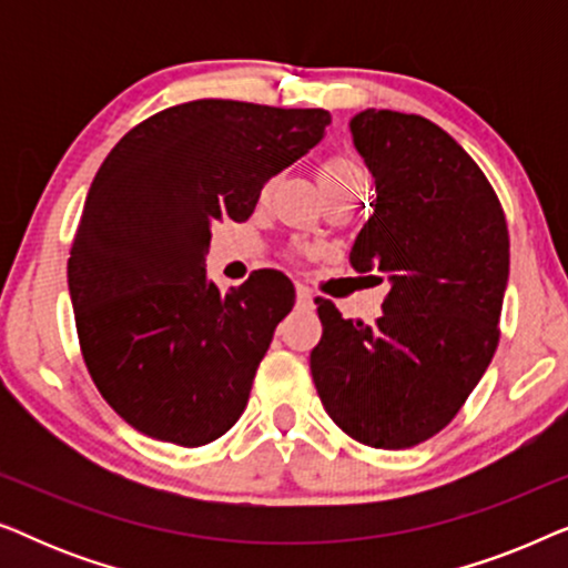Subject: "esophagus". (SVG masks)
Masks as SVG:
<instances>
[{"mask_svg":"<svg viewBox=\"0 0 568 568\" xmlns=\"http://www.w3.org/2000/svg\"><path fill=\"white\" fill-rule=\"evenodd\" d=\"M297 302L302 307H313V292H310L307 286L297 284Z\"/></svg>","mask_w":568,"mask_h":568,"instance_id":"esophagus-1","label":"esophagus"}]
</instances>
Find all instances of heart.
<instances>
[{"instance_id":"b5f03b06","label":"heart","mask_w":568,"mask_h":568,"mask_svg":"<svg viewBox=\"0 0 568 568\" xmlns=\"http://www.w3.org/2000/svg\"><path fill=\"white\" fill-rule=\"evenodd\" d=\"M321 183L323 189H352V191H367V178L359 162L346 158V154H336V158L325 160L321 168Z\"/></svg>"}]
</instances>
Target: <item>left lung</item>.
Listing matches in <instances>:
<instances>
[{"label":"left lung","instance_id":"left-lung-1","mask_svg":"<svg viewBox=\"0 0 568 568\" xmlns=\"http://www.w3.org/2000/svg\"><path fill=\"white\" fill-rule=\"evenodd\" d=\"M352 136L377 191L352 266L390 292L375 325L317 297L310 372L338 429L406 449L453 422L499 346L509 232L484 170L437 123L369 108Z\"/></svg>","mask_w":568,"mask_h":568}]
</instances>
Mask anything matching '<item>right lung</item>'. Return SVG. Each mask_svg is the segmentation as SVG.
<instances>
[{
  "label": "right lung",
  "instance_id": "right-lung-1",
  "mask_svg": "<svg viewBox=\"0 0 568 568\" xmlns=\"http://www.w3.org/2000/svg\"><path fill=\"white\" fill-rule=\"evenodd\" d=\"M328 123L323 108L191 100L131 129L100 165L69 294L92 383L136 432L201 447L245 410L294 286L263 268L222 294L206 282L209 230L247 220Z\"/></svg>",
  "mask_w": 568,
  "mask_h": 568
}]
</instances>
